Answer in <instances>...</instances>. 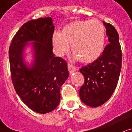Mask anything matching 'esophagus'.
Wrapping results in <instances>:
<instances>
[{"label":"esophagus","mask_w":132,"mask_h":132,"mask_svg":"<svg viewBox=\"0 0 132 132\" xmlns=\"http://www.w3.org/2000/svg\"><path fill=\"white\" fill-rule=\"evenodd\" d=\"M67 67H68V70H69V73H71L72 72H73V71H75L76 70L75 66H73V65H71L70 63H68Z\"/></svg>","instance_id":"1"}]
</instances>
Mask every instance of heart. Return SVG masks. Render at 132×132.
Instances as JSON below:
<instances>
[{
    "mask_svg": "<svg viewBox=\"0 0 132 132\" xmlns=\"http://www.w3.org/2000/svg\"><path fill=\"white\" fill-rule=\"evenodd\" d=\"M105 41V30L98 20H76L65 25L52 38L55 52L62 56L69 50L82 63L96 61L102 54Z\"/></svg>",
    "mask_w": 132,
    "mask_h": 132,
    "instance_id": "1",
    "label": "heart"
}]
</instances>
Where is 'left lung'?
<instances>
[{
	"label": "left lung",
	"mask_w": 132,
	"mask_h": 132,
	"mask_svg": "<svg viewBox=\"0 0 132 132\" xmlns=\"http://www.w3.org/2000/svg\"><path fill=\"white\" fill-rule=\"evenodd\" d=\"M109 44L102 54L90 64L82 66L80 71L85 82L79 95L83 103L96 108L108 101L116 89L122 64V50L115 27L103 21Z\"/></svg>",
	"instance_id": "obj_1"
}]
</instances>
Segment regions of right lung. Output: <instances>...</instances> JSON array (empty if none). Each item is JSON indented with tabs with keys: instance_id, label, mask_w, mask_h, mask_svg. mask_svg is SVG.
I'll use <instances>...</instances> for the list:
<instances>
[{
	"instance_id": "add662e5",
	"label": "right lung",
	"mask_w": 132,
	"mask_h": 132,
	"mask_svg": "<svg viewBox=\"0 0 132 132\" xmlns=\"http://www.w3.org/2000/svg\"><path fill=\"white\" fill-rule=\"evenodd\" d=\"M54 26L51 17L31 20L22 24L9 48L11 78L23 103L34 112L46 114L60 103L61 86L69 76L67 62L52 52ZM33 40L35 61L31 69L22 61L24 44Z\"/></svg>"
}]
</instances>
